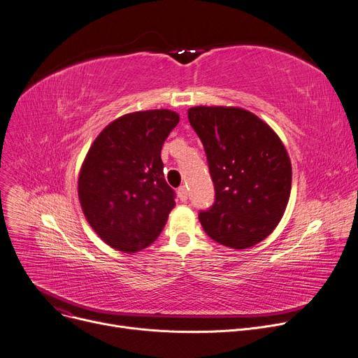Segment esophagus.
Masks as SVG:
<instances>
[{
  "label": "esophagus",
  "instance_id": "1",
  "mask_svg": "<svg viewBox=\"0 0 358 358\" xmlns=\"http://www.w3.org/2000/svg\"><path fill=\"white\" fill-rule=\"evenodd\" d=\"M178 197L181 201H187L188 200V188L185 185L178 188Z\"/></svg>",
  "mask_w": 358,
  "mask_h": 358
}]
</instances>
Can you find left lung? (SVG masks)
I'll use <instances>...</instances> for the list:
<instances>
[{
    "label": "left lung",
    "mask_w": 358,
    "mask_h": 358,
    "mask_svg": "<svg viewBox=\"0 0 358 358\" xmlns=\"http://www.w3.org/2000/svg\"><path fill=\"white\" fill-rule=\"evenodd\" d=\"M188 120L204 145L215 188L214 206L199 215L204 231L234 250L262 243L281 221L291 192L282 141L240 107H191Z\"/></svg>",
    "instance_id": "1"
}]
</instances>
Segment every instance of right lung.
<instances>
[{"instance_id":"obj_1","label":"right lung","mask_w":358,"mask_h":358,"mask_svg":"<svg viewBox=\"0 0 358 358\" xmlns=\"http://www.w3.org/2000/svg\"><path fill=\"white\" fill-rule=\"evenodd\" d=\"M176 111L129 113L91 144L78 176L83 213L107 245L136 252L152 244L176 207L161 148L178 124Z\"/></svg>"}]
</instances>
